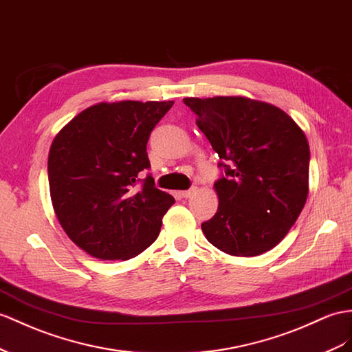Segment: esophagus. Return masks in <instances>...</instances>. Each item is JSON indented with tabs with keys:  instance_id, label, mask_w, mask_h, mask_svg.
I'll return each mask as SVG.
<instances>
[{
	"instance_id": "esophagus-1",
	"label": "esophagus",
	"mask_w": 352,
	"mask_h": 352,
	"mask_svg": "<svg viewBox=\"0 0 352 352\" xmlns=\"http://www.w3.org/2000/svg\"><path fill=\"white\" fill-rule=\"evenodd\" d=\"M195 192H196L195 188H190V190H183V192H179V196L184 197V199H187V197H190Z\"/></svg>"
}]
</instances>
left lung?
Listing matches in <instances>:
<instances>
[{
  "label": "left lung",
  "instance_id": "left-lung-1",
  "mask_svg": "<svg viewBox=\"0 0 352 352\" xmlns=\"http://www.w3.org/2000/svg\"><path fill=\"white\" fill-rule=\"evenodd\" d=\"M221 162L219 210L202 223L230 256L263 254L281 241L308 197L309 144L281 108L242 96L184 98Z\"/></svg>",
  "mask_w": 352,
  "mask_h": 352
}]
</instances>
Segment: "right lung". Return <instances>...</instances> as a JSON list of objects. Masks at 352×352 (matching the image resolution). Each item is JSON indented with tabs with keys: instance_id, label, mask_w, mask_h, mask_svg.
<instances>
[{
	"instance_id": "obj_1",
	"label": "right lung",
	"mask_w": 352,
	"mask_h": 352,
	"mask_svg": "<svg viewBox=\"0 0 352 352\" xmlns=\"http://www.w3.org/2000/svg\"><path fill=\"white\" fill-rule=\"evenodd\" d=\"M173 105L96 104L53 140L47 160L53 210L69 239L87 254L128 260L159 236L175 199L156 188L150 174H140L150 168V133Z\"/></svg>"
}]
</instances>
